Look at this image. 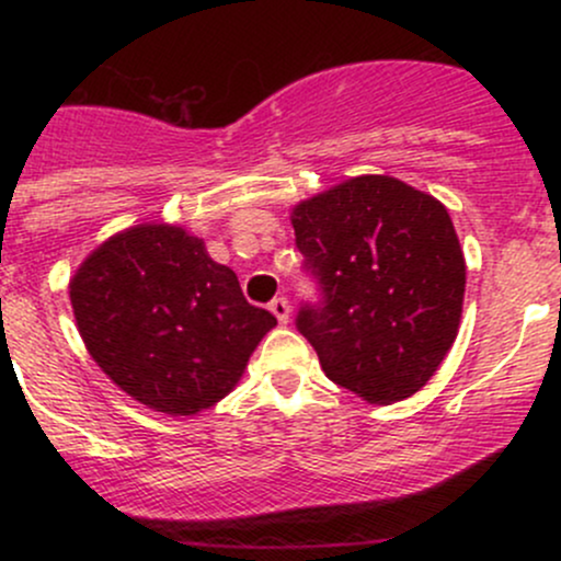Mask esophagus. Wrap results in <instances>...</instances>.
Instances as JSON below:
<instances>
[{
	"instance_id": "obj_1",
	"label": "esophagus",
	"mask_w": 561,
	"mask_h": 561,
	"mask_svg": "<svg viewBox=\"0 0 561 561\" xmlns=\"http://www.w3.org/2000/svg\"><path fill=\"white\" fill-rule=\"evenodd\" d=\"M268 308H272V313L276 319H279V324H287L289 321V300L287 298H274L268 302Z\"/></svg>"
}]
</instances>
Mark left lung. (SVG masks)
I'll return each instance as SVG.
<instances>
[{
	"mask_svg": "<svg viewBox=\"0 0 561 561\" xmlns=\"http://www.w3.org/2000/svg\"><path fill=\"white\" fill-rule=\"evenodd\" d=\"M319 287L295 327L340 388L396 403L427 385L459 332L467 266L448 210L390 176H358L293 210Z\"/></svg>",
	"mask_w": 561,
	"mask_h": 561,
	"instance_id": "obj_1",
	"label": "left lung"
}]
</instances>
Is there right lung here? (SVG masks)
Here are the masks:
<instances>
[{"instance_id": "1", "label": "right lung", "mask_w": 561, "mask_h": 561, "mask_svg": "<svg viewBox=\"0 0 561 561\" xmlns=\"http://www.w3.org/2000/svg\"><path fill=\"white\" fill-rule=\"evenodd\" d=\"M70 302L100 369L134 401L173 416L221 401L276 324L203 240L165 224L100 244L70 279Z\"/></svg>"}]
</instances>
